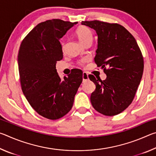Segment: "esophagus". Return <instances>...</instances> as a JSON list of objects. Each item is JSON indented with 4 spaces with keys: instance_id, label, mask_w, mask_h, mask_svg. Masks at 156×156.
I'll return each mask as SVG.
<instances>
[{
    "instance_id": "esophagus-1",
    "label": "esophagus",
    "mask_w": 156,
    "mask_h": 156,
    "mask_svg": "<svg viewBox=\"0 0 156 156\" xmlns=\"http://www.w3.org/2000/svg\"><path fill=\"white\" fill-rule=\"evenodd\" d=\"M89 79V76L88 74L86 72H83V80H87Z\"/></svg>"
}]
</instances>
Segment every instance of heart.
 <instances>
[{
  "mask_svg": "<svg viewBox=\"0 0 156 156\" xmlns=\"http://www.w3.org/2000/svg\"><path fill=\"white\" fill-rule=\"evenodd\" d=\"M75 34L79 42L83 44L85 43L87 41H90L92 39V34L91 30L85 26H79L76 30Z\"/></svg>",
  "mask_w": 156,
  "mask_h": 156,
  "instance_id": "obj_1",
  "label": "heart"
}]
</instances>
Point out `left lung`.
Instances as JSON below:
<instances>
[{"mask_svg":"<svg viewBox=\"0 0 156 156\" xmlns=\"http://www.w3.org/2000/svg\"><path fill=\"white\" fill-rule=\"evenodd\" d=\"M81 24L96 31L94 61L107 75L105 80L89 76L96 84L91 105L105 115H117L131 103L141 81L144 60L140 49L135 38L122 25L98 20L83 21Z\"/></svg>","mask_w":156,"mask_h":156,"instance_id":"1","label":"left lung"}]
</instances>
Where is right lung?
I'll list each match as a JSON object with an SVG mask.
<instances>
[{"label":"right lung","instance_id":"add662e5","mask_svg":"<svg viewBox=\"0 0 156 156\" xmlns=\"http://www.w3.org/2000/svg\"><path fill=\"white\" fill-rule=\"evenodd\" d=\"M60 19L39 23L23 39L18 55L21 87L36 112L50 120L67 114L83 81V72L74 69L62 80L56 62L62 59L60 39L77 24Z\"/></svg>","mask_w":156,"mask_h":156}]
</instances>
